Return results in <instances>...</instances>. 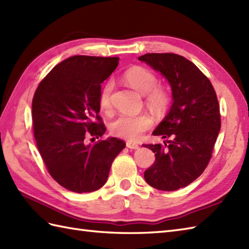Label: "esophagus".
I'll return each instance as SVG.
<instances>
[{"label":"esophagus","mask_w":249,"mask_h":249,"mask_svg":"<svg viewBox=\"0 0 249 249\" xmlns=\"http://www.w3.org/2000/svg\"><path fill=\"white\" fill-rule=\"evenodd\" d=\"M126 147H128L129 149H137L139 148V145H137L136 142H125Z\"/></svg>","instance_id":"esophagus-1"}]
</instances>
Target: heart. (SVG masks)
Returning <instances> with one entry per match:
<instances>
[{"mask_svg":"<svg viewBox=\"0 0 249 249\" xmlns=\"http://www.w3.org/2000/svg\"><path fill=\"white\" fill-rule=\"evenodd\" d=\"M124 80L141 95L146 96L148 107L152 109H162L168 102V95L163 88L158 87V78L147 68L135 66L128 69L124 74ZM113 91V83L107 82L102 87L99 95V106L104 112H108L112 107L110 96ZM152 119L147 114L136 116L120 115L109 124L110 133L115 136L129 141H137L145 131L150 128Z\"/></svg>","mask_w":249,"mask_h":249,"instance_id":"heart-1","label":"heart"}]
</instances>
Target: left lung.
Instances as JSON below:
<instances>
[{
  "label": "left lung",
  "instance_id": "1",
  "mask_svg": "<svg viewBox=\"0 0 249 249\" xmlns=\"http://www.w3.org/2000/svg\"><path fill=\"white\" fill-rule=\"evenodd\" d=\"M141 62L169 83L173 104L153 135L167 139L164 145H142L156 161L143 177L161 191H176L199 177L212 157L220 130L219 106L211 82L189 59L174 53H148Z\"/></svg>",
  "mask_w": 249,
  "mask_h": 249
}]
</instances>
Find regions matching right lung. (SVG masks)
Returning <instances> with one entry per match:
<instances>
[{"label": "right lung", "instance_id": "right-lung-1", "mask_svg": "<svg viewBox=\"0 0 249 249\" xmlns=\"http://www.w3.org/2000/svg\"><path fill=\"white\" fill-rule=\"evenodd\" d=\"M118 57L75 55L55 66L38 85L32 103L37 148L52 178L74 193H90L107 180L124 141L99 139L107 128L99 116L101 83Z\"/></svg>", "mask_w": 249, "mask_h": 249}]
</instances>
